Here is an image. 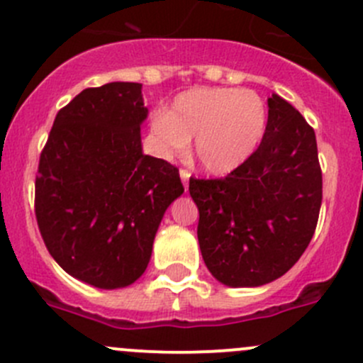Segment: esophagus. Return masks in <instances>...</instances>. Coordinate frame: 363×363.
Returning a JSON list of instances; mask_svg holds the SVG:
<instances>
[{
	"label": "esophagus",
	"instance_id": "1",
	"mask_svg": "<svg viewBox=\"0 0 363 363\" xmlns=\"http://www.w3.org/2000/svg\"><path fill=\"white\" fill-rule=\"evenodd\" d=\"M179 174H181V181H182V184H184V189H188V181H189V177H191V174H189L188 170H184V168H181V172H179Z\"/></svg>",
	"mask_w": 363,
	"mask_h": 363
}]
</instances>
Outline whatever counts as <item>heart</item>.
<instances>
[{
  "label": "heart",
  "instance_id": "heart-1",
  "mask_svg": "<svg viewBox=\"0 0 363 363\" xmlns=\"http://www.w3.org/2000/svg\"><path fill=\"white\" fill-rule=\"evenodd\" d=\"M267 126L262 98L237 87H196L179 94L167 113H156L152 135L164 155L184 152L208 174L235 170L258 147Z\"/></svg>",
  "mask_w": 363,
  "mask_h": 363
}]
</instances>
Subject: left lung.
<instances>
[{"instance_id": "left-lung-1", "label": "left lung", "mask_w": 363, "mask_h": 363, "mask_svg": "<svg viewBox=\"0 0 363 363\" xmlns=\"http://www.w3.org/2000/svg\"><path fill=\"white\" fill-rule=\"evenodd\" d=\"M258 149L225 179H189L208 272L232 288L272 283L298 262L316 230L321 168L316 135L277 94Z\"/></svg>"}]
</instances>
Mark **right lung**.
Here are the masks:
<instances>
[{
  "label": "right lung",
  "mask_w": 363,
  "mask_h": 363,
  "mask_svg": "<svg viewBox=\"0 0 363 363\" xmlns=\"http://www.w3.org/2000/svg\"><path fill=\"white\" fill-rule=\"evenodd\" d=\"M142 84L111 82L57 112L40 155L35 214L50 256L101 290L147 269L168 205L184 193L179 170L142 152Z\"/></svg>",
  "instance_id": "right-lung-1"
}]
</instances>
